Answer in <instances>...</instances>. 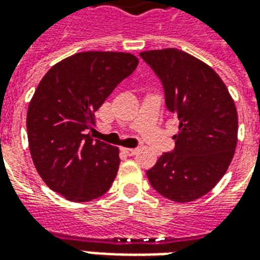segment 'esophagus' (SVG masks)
<instances>
[{
  "label": "esophagus",
  "mask_w": 260,
  "mask_h": 260,
  "mask_svg": "<svg viewBox=\"0 0 260 260\" xmlns=\"http://www.w3.org/2000/svg\"><path fill=\"white\" fill-rule=\"evenodd\" d=\"M121 150H122L125 154H128V156H134V154H136V152H138V149H131V147H122Z\"/></svg>",
  "instance_id": "esophagus-1"
}]
</instances>
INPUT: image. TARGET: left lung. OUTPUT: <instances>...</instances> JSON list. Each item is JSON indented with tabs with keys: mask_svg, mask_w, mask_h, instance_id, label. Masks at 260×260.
<instances>
[{
	"mask_svg": "<svg viewBox=\"0 0 260 260\" xmlns=\"http://www.w3.org/2000/svg\"><path fill=\"white\" fill-rule=\"evenodd\" d=\"M161 80L166 107L178 115L173 152L160 156L146 174L170 201L192 202L212 191L234 156L238 115L234 100L213 68L177 48L143 51Z\"/></svg>",
	"mask_w": 260,
	"mask_h": 260,
	"instance_id": "left-lung-1",
	"label": "left lung"
}]
</instances>
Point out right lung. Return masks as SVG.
Wrapping results in <instances>:
<instances>
[{"label":"right lung","instance_id":"1","mask_svg":"<svg viewBox=\"0 0 260 260\" xmlns=\"http://www.w3.org/2000/svg\"><path fill=\"white\" fill-rule=\"evenodd\" d=\"M139 64L135 55L85 51L59 61L40 80L27 108L31 158L50 189L71 202H89L110 189L118 147L94 141V111Z\"/></svg>","mask_w":260,"mask_h":260}]
</instances>
